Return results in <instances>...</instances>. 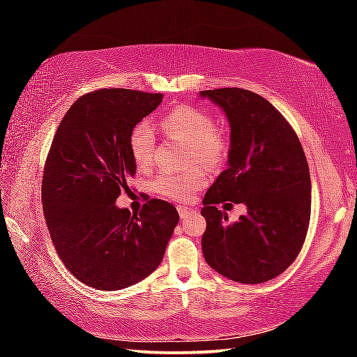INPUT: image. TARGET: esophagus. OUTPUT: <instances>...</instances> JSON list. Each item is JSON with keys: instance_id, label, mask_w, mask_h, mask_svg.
<instances>
[{"instance_id": "esophagus-1", "label": "esophagus", "mask_w": 357, "mask_h": 357, "mask_svg": "<svg viewBox=\"0 0 357 357\" xmlns=\"http://www.w3.org/2000/svg\"><path fill=\"white\" fill-rule=\"evenodd\" d=\"M178 213H179V215H181V219H185L187 215L192 214V209L187 208V206H183V204H179V206H178Z\"/></svg>"}]
</instances>
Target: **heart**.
Listing matches in <instances>:
<instances>
[{
	"label": "heart",
	"mask_w": 357,
	"mask_h": 357,
	"mask_svg": "<svg viewBox=\"0 0 357 357\" xmlns=\"http://www.w3.org/2000/svg\"><path fill=\"white\" fill-rule=\"evenodd\" d=\"M165 134L192 144L193 157L209 167H220L229 155L228 138L215 130L213 114L195 105H179L165 113L160 121ZM155 144L154 130L148 123L137 124L130 134L129 148L132 159L140 170H148L153 164ZM208 183V174L202 168H192L183 173H160L153 181V189L162 197L176 202H189Z\"/></svg>",
	"instance_id": "obj_1"
}]
</instances>
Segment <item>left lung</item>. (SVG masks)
<instances>
[{"mask_svg":"<svg viewBox=\"0 0 357 357\" xmlns=\"http://www.w3.org/2000/svg\"><path fill=\"white\" fill-rule=\"evenodd\" d=\"M223 108L231 128L228 168L203 198V255L239 283L280 275L299 255L310 223L312 187L304 149L291 124L261 96L241 88L200 93ZM244 202L248 214L228 226L216 208Z\"/></svg>","mask_w":357,"mask_h":357,"instance_id":"1","label":"left lung"}]
</instances>
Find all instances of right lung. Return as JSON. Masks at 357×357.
I'll use <instances>...</instances> for the list:
<instances>
[{
	"label": "right lung",
	"mask_w": 357,
	"mask_h": 357,
	"mask_svg": "<svg viewBox=\"0 0 357 357\" xmlns=\"http://www.w3.org/2000/svg\"><path fill=\"white\" fill-rule=\"evenodd\" d=\"M160 102L159 93L98 89L74 102L53 137L42 176L45 223L84 285L113 291L146 279L178 225L176 208L159 198L148 197L137 214L114 206L135 176L132 130Z\"/></svg>",
	"instance_id": "1"
}]
</instances>
